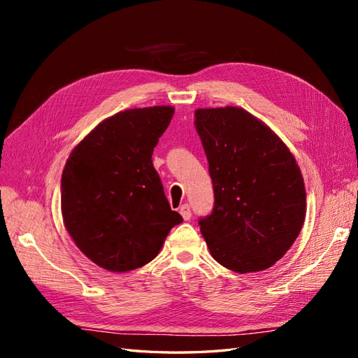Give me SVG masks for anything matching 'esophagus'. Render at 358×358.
Returning a JSON list of instances; mask_svg holds the SVG:
<instances>
[{"mask_svg":"<svg viewBox=\"0 0 358 358\" xmlns=\"http://www.w3.org/2000/svg\"><path fill=\"white\" fill-rule=\"evenodd\" d=\"M179 213L182 215V218L188 221L191 220V209H189V204H182L180 209H179Z\"/></svg>","mask_w":358,"mask_h":358,"instance_id":"obj_1","label":"esophagus"}]
</instances>
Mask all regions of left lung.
<instances>
[{
  "instance_id": "1",
  "label": "left lung",
  "mask_w": 358,
  "mask_h": 358,
  "mask_svg": "<svg viewBox=\"0 0 358 358\" xmlns=\"http://www.w3.org/2000/svg\"><path fill=\"white\" fill-rule=\"evenodd\" d=\"M196 128L213 185V209L199 218L212 257L237 273L268 268L305 221V182L294 157L241 107L199 109Z\"/></svg>"
}]
</instances>
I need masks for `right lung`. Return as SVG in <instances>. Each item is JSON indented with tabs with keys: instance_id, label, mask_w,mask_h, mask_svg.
<instances>
[{
	"instance_id": "obj_1",
	"label": "right lung",
	"mask_w": 358,
	"mask_h": 358,
	"mask_svg": "<svg viewBox=\"0 0 358 358\" xmlns=\"http://www.w3.org/2000/svg\"><path fill=\"white\" fill-rule=\"evenodd\" d=\"M175 109L119 112L73 149L61 179V209L74 243L110 272L154 259L182 216L170 209L152 152Z\"/></svg>"
}]
</instances>
